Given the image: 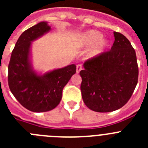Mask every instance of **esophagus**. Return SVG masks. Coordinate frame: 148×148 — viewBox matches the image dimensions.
Masks as SVG:
<instances>
[{"instance_id":"obj_1","label":"esophagus","mask_w":148,"mask_h":148,"mask_svg":"<svg viewBox=\"0 0 148 148\" xmlns=\"http://www.w3.org/2000/svg\"><path fill=\"white\" fill-rule=\"evenodd\" d=\"M82 70V64H78L76 66V73H79V72Z\"/></svg>"}]
</instances>
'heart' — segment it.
Listing matches in <instances>:
<instances>
[{
	"mask_svg": "<svg viewBox=\"0 0 148 148\" xmlns=\"http://www.w3.org/2000/svg\"><path fill=\"white\" fill-rule=\"evenodd\" d=\"M102 38V33H101L100 32H98V31L92 30V31L86 32L85 34L82 35L80 39V44L81 45L84 46V47H90V46L93 45L100 41V42H99L97 45L94 47L93 49L90 51V54H89L90 57H94V56L100 54L101 53H102L108 46V42L105 40H101Z\"/></svg>",
	"mask_w": 148,
	"mask_h": 148,
	"instance_id": "b5f03b06",
	"label": "heart"
}]
</instances>
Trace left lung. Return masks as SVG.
Returning <instances> with one entry per match:
<instances>
[{"label": "left lung", "instance_id": "left-lung-1", "mask_svg": "<svg viewBox=\"0 0 148 148\" xmlns=\"http://www.w3.org/2000/svg\"><path fill=\"white\" fill-rule=\"evenodd\" d=\"M110 50L84 62L80 71L82 99L87 108L99 113L116 110L127 104L138 83L135 49L125 35L113 32Z\"/></svg>", "mask_w": 148, "mask_h": 148}]
</instances>
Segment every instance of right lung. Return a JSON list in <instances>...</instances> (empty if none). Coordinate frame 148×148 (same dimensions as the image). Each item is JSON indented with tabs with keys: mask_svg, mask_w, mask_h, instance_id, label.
<instances>
[{
	"mask_svg": "<svg viewBox=\"0 0 148 148\" xmlns=\"http://www.w3.org/2000/svg\"><path fill=\"white\" fill-rule=\"evenodd\" d=\"M47 22H40L25 30L17 40L8 66V84L12 93L23 107L32 112H47L58 105L63 88L76 72L71 64L38 75L29 60L32 40L50 30Z\"/></svg>",
	"mask_w": 148,
	"mask_h": 148,
	"instance_id": "obj_1",
	"label": "right lung"
}]
</instances>
